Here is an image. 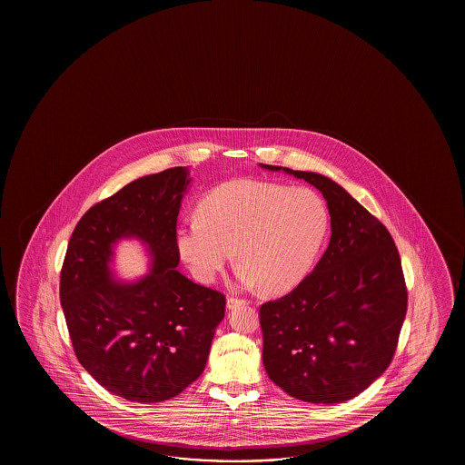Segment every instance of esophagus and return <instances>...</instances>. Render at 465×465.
<instances>
[{
  "label": "esophagus",
  "instance_id": "obj_1",
  "mask_svg": "<svg viewBox=\"0 0 465 465\" xmlns=\"http://www.w3.org/2000/svg\"><path fill=\"white\" fill-rule=\"evenodd\" d=\"M246 299H239V297L231 296L228 297V307L229 309H236L239 306H246Z\"/></svg>",
  "mask_w": 465,
  "mask_h": 465
}]
</instances>
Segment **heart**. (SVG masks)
<instances>
[{"instance_id": "b5f03b06", "label": "heart", "mask_w": 465, "mask_h": 465, "mask_svg": "<svg viewBox=\"0 0 465 465\" xmlns=\"http://www.w3.org/2000/svg\"><path fill=\"white\" fill-rule=\"evenodd\" d=\"M198 216L176 231L179 256L193 276L213 282L236 251L241 282H259L274 294L309 274L329 231V211L316 191L261 179L213 189Z\"/></svg>"}]
</instances>
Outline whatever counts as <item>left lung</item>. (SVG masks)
<instances>
[{"mask_svg": "<svg viewBox=\"0 0 465 465\" xmlns=\"http://www.w3.org/2000/svg\"><path fill=\"white\" fill-rule=\"evenodd\" d=\"M284 171L322 193L332 234L311 274L259 307L262 362L291 397L339 404L371 386L394 357L407 312L401 256L386 226L346 189L317 173Z\"/></svg>", "mask_w": 465, "mask_h": 465, "instance_id": "1", "label": "left lung"}]
</instances>
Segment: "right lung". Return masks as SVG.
I'll list each match as a JSON object with an SVG mask.
<instances>
[{
	"instance_id": "obj_1",
	"label": "right lung",
	"mask_w": 465,
	"mask_h": 465,
	"mask_svg": "<svg viewBox=\"0 0 465 465\" xmlns=\"http://www.w3.org/2000/svg\"><path fill=\"white\" fill-rule=\"evenodd\" d=\"M188 169L136 179L79 219L61 267L60 299L74 354L109 392L131 402L181 394L208 362L226 296L199 286L176 266V223ZM138 236L153 256L133 285L110 279L112 246Z\"/></svg>"
}]
</instances>
